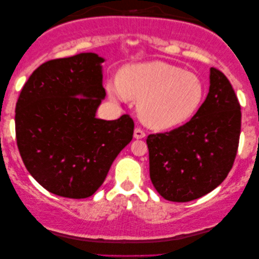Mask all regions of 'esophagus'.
I'll use <instances>...</instances> for the list:
<instances>
[{"mask_svg":"<svg viewBox=\"0 0 259 259\" xmlns=\"http://www.w3.org/2000/svg\"><path fill=\"white\" fill-rule=\"evenodd\" d=\"M145 137H146V133H145L140 127H137V128L134 130V138H136V139H143Z\"/></svg>","mask_w":259,"mask_h":259,"instance_id":"1","label":"esophagus"}]
</instances>
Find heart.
<instances>
[{
  "instance_id": "1",
  "label": "heart",
  "mask_w": 259,
  "mask_h": 259,
  "mask_svg": "<svg viewBox=\"0 0 259 259\" xmlns=\"http://www.w3.org/2000/svg\"><path fill=\"white\" fill-rule=\"evenodd\" d=\"M107 91L113 100L139 101L140 120L155 130L187 121L205 97L204 83L196 74L162 61L123 67Z\"/></svg>"
}]
</instances>
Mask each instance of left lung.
<instances>
[{
  "mask_svg": "<svg viewBox=\"0 0 259 259\" xmlns=\"http://www.w3.org/2000/svg\"><path fill=\"white\" fill-rule=\"evenodd\" d=\"M242 113L224 74L212 67L210 91L193 118L169 132L150 134V178L162 198L185 203L224 182L238 150Z\"/></svg>",
  "mask_w": 259,
  "mask_h": 259,
  "instance_id": "obj_1",
  "label": "left lung"
}]
</instances>
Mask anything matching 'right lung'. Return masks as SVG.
Segmentation results:
<instances>
[{
	"mask_svg": "<svg viewBox=\"0 0 259 259\" xmlns=\"http://www.w3.org/2000/svg\"><path fill=\"white\" fill-rule=\"evenodd\" d=\"M94 53L47 61L24 83L15 108L16 143L28 172L60 197H91L133 138L128 114L95 118L105 98Z\"/></svg>",
	"mask_w": 259,
	"mask_h": 259,
	"instance_id": "right-lung-1",
	"label": "right lung"
}]
</instances>
